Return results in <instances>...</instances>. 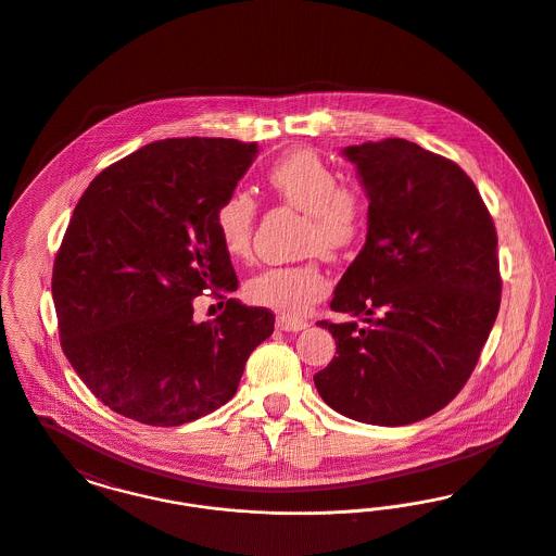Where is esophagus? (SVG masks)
Segmentation results:
<instances>
[{"mask_svg":"<svg viewBox=\"0 0 556 556\" xmlns=\"http://www.w3.org/2000/svg\"><path fill=\"white\" fill-rule=\"evenodd\" d=\"M308 327V320L304 318L277 317V329L281 331H302Z\"/></svg>","mask_w":556,"mask_h":556,"instance_id":"1","label":"esophagus"}]
</instances>
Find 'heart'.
<instances>
[{
  "label": "heart",
  "mask_w": 556,
  "mask_h": 556,
  "mask_svg": "<svg viewBox=\"0 0 556 556\" xmlns=\"http://www.w3.org/2000/svg\"><path fill=\"white\" fill-rule=\"evenodd\" d=\"M270 189L291 206L308 212L306 250L342 254L363 236L367 211L354 187L342 186L340 173L313 150H295L277 160L266 175ZM256 202L245 191L229 193L216 208L214 227L225 252L243 258L250 252ZM329 291L317 263L270 266L254 275L245 295L252 304L298 317Z\"/></svg>",
  "instance_id": "obj_1"
}]
</instances>
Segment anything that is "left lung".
I'll list each match as a JSON object with an SVG mask.
<instances>
[{"mask_svg": "<svg viewBox=\"0 0 556 556\" xmlns=\"http://www.w3.org/2000/svg\"><path fill=\"white\" fill-rule=\"evenodd\" d=\"M367 191V241L318 320L336 340L315 375L344 417L410 425L456 396L501 308L496 227L476 184L452 160L388 137L344 148Z\"/></svg>", "mask_w": 556, "mask_h": 556, "instance_id": "1", "label": "left lung"}]
</instances>
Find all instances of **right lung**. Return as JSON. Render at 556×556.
<instances>
[{
  "label": "right lung",
  "instance_id": "1",
  "mask_svg": "<svg viewBox=\"0 0 556 556\" xmlns=\"http://www.w3.org/2000/svg\"><path fill=\"white\" fill-rule=\"evenodd\" d=\"M256 154L238 139H162L83 193L53 263V304L68 363L114 413L195 421L236 396L248 356L270 338V311L229 298L238 277L214 227ZM204 290L228 304L195 324Z\"/></svg>",
  "mask_w": 556,
  "mask_h": 556
}]
</instances>
